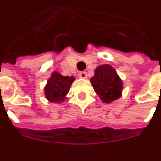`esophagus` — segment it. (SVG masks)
<instances>
[{
    "instance_id": "1",
    "label": "esophagus",
    "mask_w": 161,
    "mask_h": 161,
    "mask_svg": "<svg viewBox=\"0 0 161 161\" xmlns=\"http://www.w3.org/2000/svg\"><path fill=\"white\" fill-rule=\"evenodd\" d=\"M78 77H81V78H86L87 77V73L85 71H80L78 73Z\"/></svg>"
}]
</instances>
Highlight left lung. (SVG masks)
I'll return each mask as SVG.
<instances>
[{
	"label": "left lung",
	"mask_w": 161,
	"mask_h": 161,
	"mask_svg": "<svg viewBox=\"0 0 161 161\" xmlns=\"http://www.w3.org/2000/svg\"><path fill=\"white\" fill-rule=\"evenodd\" d=\"M93 88L104 103H110L121 96L123 84L115 69L110 65H102L95 70V76L91 78Z\"/></svg>",
	"instance_id": "obj_1"
}]
</instances>
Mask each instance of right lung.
<instances>
[{
  "label": "right lung",
  "instance_id": "obj_1",
  "mask_svg": "<svg viewBox=\"0 0 161 161\" xmlns=\"http://www.w3.org/2000/svg\"><path fill=\"white\" fill-rule=\"evenodd\" d=\"M74 79L73 77H64L58 72H53L44 88L46 98L50 102L64 101Z\"/></svg>",
  "mask_w": 161,
  "mask_h": 161
}]
</instances>
